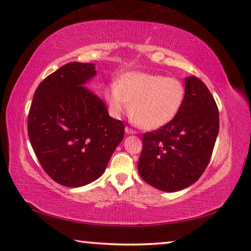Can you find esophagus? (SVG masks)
<instances>
[{
	"label": "esophagus",
	"instance_id": "obj_1",
	"mask_svg": "<svg viewBox=\"0 0 251 251\" xmlns=\"http://www.w3.org/2000/svg\"><path fill=\"white\" fill-rule=\"evenodd\" d=\"M125 133L126 134H130V135H134L135 134V130L129 128V127H125Z\"/></svg>",
	"mask_w": 251,
	"mask_h": 251
}]
</instances>
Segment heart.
Segmentation results:
<instances>
[{"label":"heart","mask_w":251,"mask_h":251,"mask_svg":"<svg viewBox=\"0 0 251 251\" xmlns=\"http://www.w3.org/2000/svg\"><path fill=\"white\" fill-rule=\"evenodd\" d=\"M184 97L185 88L178 79L138 71L121 75L105 93L111 116L118 118L129 104L130 118L147 130L172 122Z\"/></svg>","instance_id":"obj_1"}]
</instances>
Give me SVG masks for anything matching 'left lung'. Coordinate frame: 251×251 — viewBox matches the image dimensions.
Returning a JSON list of instances; mask_svg holds the SVG:
<instances>
[{
  "label": "left lung",
  "instance_id": "1",
  "mask_svg": "<svg viewBox=\"0 0 251 251\" xmlns=\"http://www.w3.org/2000/svg\"><path fill=\"white\" fill-rule=\"evenodd\" d=\"M185 97L169 124L143 135L138 173L153 188L176 192L196 183L209 164L219 133V110L208 87L190 75Z\"/></svg>",
  "mask_w": 251,
  "mask_h": 251
}]
</instances>
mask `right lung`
<instances>
[{"label":"right lung","mask_w":251,"mask_h":251,"mask_svg":"<svg viewBox=\"0 0 251 251\" xmlns=\"http://www.w3.org/2000/svg\"><path fill=\"white\" fill-rule=\"evenodd\" d=\"M94 63L70 62L35 90L27 134L43 170L59 184L79 188L104 174L124 138V124L109 116L105 102L85 85Z\"/></svg>","instance_id":"right-lung-1"}]
</instances>
